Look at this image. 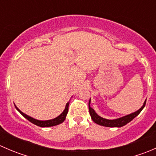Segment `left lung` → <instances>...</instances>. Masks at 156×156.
Instances as JSON below:
<instances>
[{
	"label": "left lung",
	"mask_w": 156,
	"mask_h": 156,
	"mask_svg": "<svg viewBox=\"0 0 156 156\" xmlns=\"http://www.w3.org/2000/svg\"><path fill=\"white\" fill-rule=\"evenodd\" d=\"M146 100L144 101V105L142 106L140 109H138L137 111L131 113V114L123 116V117L119 118V119H106L104 118L101 117V116L98 115L97 114L95 111H94V108H92L90 106V99L89 100V103H88V106H89V112L90 115V117L92 119V120L95 122L96 124L99 125H102V126L104 127H121L125 126V125H127V123H129L130 122H131L135 117L138 115L140 113V112L142 111L143 108L145 107Z\"/></svg>",
	"instance_id": "left-lung-1"
}]
</instances>
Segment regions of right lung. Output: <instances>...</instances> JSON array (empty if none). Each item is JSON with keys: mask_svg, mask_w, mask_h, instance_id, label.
I'll use <instances>...</instances> for the list:
<instances>
[{"mask_svg": "<svg viewBox=\"0 0 156 156\" xmlns=\"http://www.w3.org/2000/svg\"><path fill=\"white\" fill-rule=\"evenodd\" d=\"M69 105V102H68V103H66L65 109L63 110V112H62L59 116H57V117L55 118V119H50V120H47V121H41V120H37V119H34V118L31 117V116H29L28 115L25 114V113H23V112L20 111V110L16 107V105H15V107L17 110H18V112H20V114H21L23 117H25L26 119H28V120H29L30 122H31L32 124L41 127H48L55 126V125H59V124L62 123V122L65 121L66 117L67 115V113H68Z\"/></svg>", "mask_w": 156, "mask_h": 156, "instance_id": "right-lung-1", "label": "right lung"}]
</instances>
